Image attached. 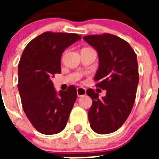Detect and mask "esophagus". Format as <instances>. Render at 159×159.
Segmentation results:
<instances>
[{
	"label": "esophagus",
	"instance_id": "esophagus-1",
	"mask_svg": "<svg viewBox=\"0 0 159 159\" xmlns=\"http://www.w3.org/2000/svg\"><path fill=\"white\" fill-rule=\"evenodd\" d=\"M76 92L78 97L84 96V95H86V89L84 88H78L76 90Z\"/></svg>",
	"mask_w": 159,
	"mask_h": 159
}]
</instances>
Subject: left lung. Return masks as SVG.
<instances>
[{"label":"left lung","mask_w":159,"mask_h":159,"mask_svg":"<svg viewBox=\"0 0 159 159\" xmlns=\"http://www.w3.org/2000/svg\"><path fill=\"white\" fill-rule=\"evenodd\" d=\"M84 40L99 55L95 86L107 91L99 99L93 89L87 90L92 99L89 123L98 134H110L122 127L134 106L139 80L137 56L126 40L110 33L85 36Z\"/></svg>","instance_id":"left-lung-1"}]
</instances>
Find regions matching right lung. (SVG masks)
<instances>
[{
	"instance_id": "right-lung-1",
	"label": "right lung",
	"mask_w": 159,
	"mask_h": 159,
	"mask_svg": "<svg viewBox=\"0 0 159 159\" xmlns=\"http://www.w3.org/2000/svg\"><path fill=\"white\" fill-rule=\"evenodd\" d=\"M75 33L43 32L25 47L18 64V90L25 115L43 134L62 131L77 98L76 88L57 93L52 82L61 72L60 60L65 48L80 40Z\"/></svg>"
}]
</instances>
